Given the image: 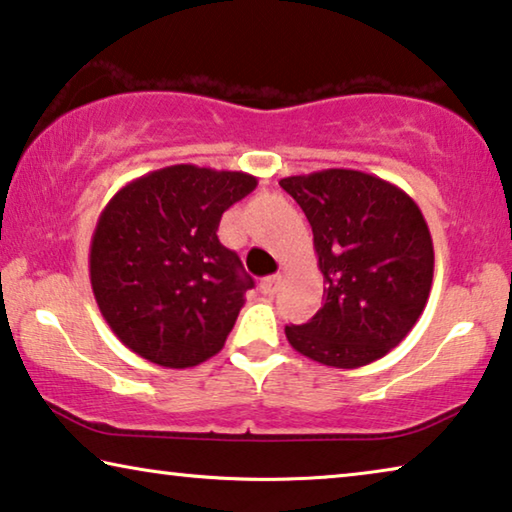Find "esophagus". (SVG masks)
Returning <instances> with one entry per match:
<instances>
[{
    "instance_id": "34e87169",
    "label": "esophagus",
    "mask_w": 512,
    "mask_h": 512,
    "mask_svg": "<svg viewBox=\"0 0 512 512\" xmlns=\"http://www.w3.org/2000/svg\"><path fill=\"white\" fill-rule=\"evenodd\" d=\"M280 285H282V276L280 273H276V276H266L262 282H259V289H262L264 294L273 296L280 289Z\"/></svg>"
}]
</instances>
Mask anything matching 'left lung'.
<instances>
[{"label": "left lung", "mask_w": 512, "mask_h": 512, "mask_svg": "<svg viewBox=\"0 0 512 512\" xmlns=\"http://www.w3.org/2000/svg\"><path fill=\"white\" fill-rule=\"evenodd\" d=\"M315 236L324 305L308 324L285 326L296 352L354 370L407 338L430 299L434 248L418 204L391 181L358 170L280 179Z\"/></svg>", "instance_id": "1"}]
</instances>
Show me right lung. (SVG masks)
<instances>
[{
	"mask_svg": "<svg viewBox=\"0 0 512 512\" xmlns=\"http://www.w3.org/2000/svg\"><path fill=\"white\" fill-rule=\"evenodd\" d=\"M255 186L246 172L170 165L128 181L105 204L89 280L103 319L131 352L181 370L223 349L253 278L216 232Z\"/></svg>",
	"mask_w": 512,
	"mask_h": 512,
	"instance_id": "add662e5",
	"label": "right lung"
}]
</instances>
